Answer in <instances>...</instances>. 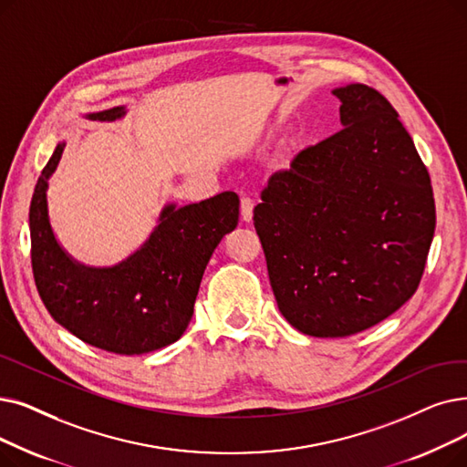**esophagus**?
Returning a JSON list of instances; mask_svg holds the SVG:
<instances>
[{
  "label": "esophagus",
  "mask_w": 467,
  "mask_h": 467,
  "mask_svg": "<svg viewBox=\"0 0 467 467\" xmlns=\"http://www.w3.org/2000/svg\"><path fill=\"white\" fill-rule=\"evenodd\" d=\"M240 217L246 223L252 221V217H254V200L252 198H248V196L240 198Z\"/></svg>",
  "instance_id": "obj_1"
}]
</instances>
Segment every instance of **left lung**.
<instances>
[{
    "label": "left lung",
    "instance_id": "1",
    "mask_svg": "<svg viewBox=\"0 0 467 467\" xmlns=\"http://www.w3.org/2000/svg\"><path fill=\"white\" fill-rule=\"evenodd\" d=\"M343 130L269 177L254 208L278 309L296 330L346 337L407 303L435 233L428 168L376 89L332 91Z\"/></svg>",
    "mask_w": 467,
    "mask_h": 467
}]
</instances>
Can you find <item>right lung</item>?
I'll return each instance as SVG.
<instances>
[{
	"mask_svg": "<svg viewBox=\"0 0 467 467\" xmlns=\"http://www.w3.org/2000/svg\"><path fill=\"white\" fill-rule=\"evenodd\" d=\"M124 107L88 114L112 121ZM65 143L39 175L30 202L32 271L49 315L70 334L116 355H143L177 341L187 330L208 261L238 225L240 200L221 192L198 204H168L149 240L114 267H88L55 238L47 213L49 177Z\"/></svg>",
	"mask_w": 467,
	"mask_h": 467,
	"instance_id": "obj_1",
	"label": "right lung"
}]
</instances>
